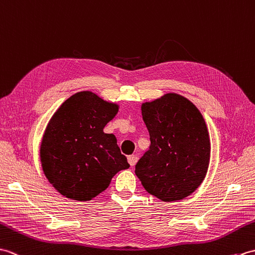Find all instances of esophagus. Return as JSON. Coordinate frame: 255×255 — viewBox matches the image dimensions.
<instances>
[{
    "label": "esophagus",
    "instance_id": "esophagus-1",
    "mask_svg": "<svg viewBox=\"0 0 255 255\" xmlns=\"http://www.w3.org/2000/svg\"><path fill=\"white\" fill-rule=\"evenodd\" d=\"M128 161L129 165L133 167L135 163H136V161H137V156L136 155H129V156H128Z\"/></svg>",
    "mask_w": 255,
    "mask_h": 255
}]
</instances>
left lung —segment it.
<instances>
[{
    "label": "left lung",
    "instance_id": "8db88e82",
    "mask_svg": "<svg viewBox=\"0 0 255 255\" xmlns=\"http://www.w3.org/2000/svg\"><path fill=\"white\" fill-rule=\"evenodd\" d=\"M150 146L135 166L144 189L163 202L182 200L204 180L211 142L204 118L189 99L166 94L142 105Z\"/></svg>",
    "mask_w": 255,
    "mask_h": 255
}]
</instances>
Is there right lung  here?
<instances>
[{"mask_svg": "<svg viewBox=\"0 0 255 255\" xmlns=\"http://www.w3.org/2000/svg\"><path fill=\"white\" fill-rule=\"evenodd\" d=\"M119 106L80 92L55 111L44 131L40 160L44 175L67 199L90 201L129 167L113 134L104 132Z\"/></svg>", "mask_w": 255, "mask_h": 255, "instance_id": "right-lung-1", "label": "right lung"}]
</instances>
